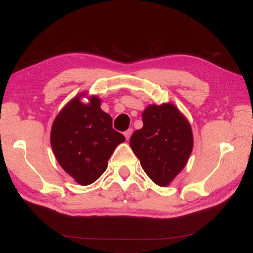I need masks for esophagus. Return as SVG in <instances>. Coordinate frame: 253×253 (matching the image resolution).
<instances>
[{"mask_svg": "<svg viewBox=\"0 0 253 253\" xmlns=\"http://www.w3.org/2000/svg\"><path fill=\"white\" fill-rule=\"evenodd\" d=\"M132 133H133V128H128L127 131H126V132H125V136H126V140H128V139H129V137H131Z\"/></svg>", "mask_w": 253, "mask_h": 253, "instance_id": "esophagus-1", "label": "esophagus"}]
</instances>
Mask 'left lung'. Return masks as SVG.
Listing matches in <instances>:
<instances>
[{"instance_id":"8db88e82","label":"left lung","mask_w":253,"mask_h":253,"mask_svg":"<svg viewBox=\"0 0 253 253\" xmlns=\"http://www.w3.org/2000/svg\"><path fill=\"white\" fill-rule=\"evenodd\" d=\"M143 126L129 139L143 171L167 187L186 167L193 150L190 122L172 103L150 104L142 113Z\"/></svg>"}]
</instances>
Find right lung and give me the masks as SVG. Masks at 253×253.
Instances as JSON below:
<instances>
[{
    "instance_id": "right-lung-1",
    "label": "right lung",
    "mask_w": 253,
    "mask_h": 253,
    "mask_svg": "<svg viewBox=\"0 0 253 253\" xmlns=\"http://www.w3.org/2000/svg\"><path fill=\"white\" fill-rule=\"evenodd\" d=\"M84 96L87 104L81 101ZM100 105L97 96L80 93L59 112L51 126L50 144L57 162L81 186L100 177L115 149L126 141Z\"/></svg>"
}]
</instances>
